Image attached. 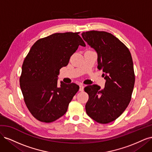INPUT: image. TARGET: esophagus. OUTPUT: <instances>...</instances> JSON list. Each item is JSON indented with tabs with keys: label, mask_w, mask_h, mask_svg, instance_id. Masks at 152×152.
Wrapping results in <instances>:
<instances>
[{
	"label": "esophagus",
	"mask_w": 152,
	"mask_h": 152,
	"mask_svg": "<svg viewBox=\"0 0 152 152\" xmlns=\"http://www.w3.org/2000/svg\"><path fill=\"white\" fill-rule=\"evenodd\" d=\"M84 86L83 85H80V89L79 91H84Z\"/></svg>",
	"instance_id": "obj_1"
}]
</instances>
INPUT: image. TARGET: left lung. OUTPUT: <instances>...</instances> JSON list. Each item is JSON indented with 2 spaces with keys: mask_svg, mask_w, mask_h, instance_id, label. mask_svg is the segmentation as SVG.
Wrapping results in <instances>:
<instances>
[{
  "mask_svg": "<svg viewBox=\"0 0 152 152\" xmlns=\"http://www.w3.org/2000/svg\"><path fill=\"white\" fill-rule=\"evenodd\" d=\"M81 35L97 53L98 68L106 80L103 89L96 84L84 88L89 94L86 113L97 122L108 124L121 116L131 101L135 82L131 54L112 34L89 31Z\"/></svg>",
  "mask_w": 152,
  "mask_h": 152,
  "instance_id": "left-lung-1",
  "label": "left lung"
}]
</instances>
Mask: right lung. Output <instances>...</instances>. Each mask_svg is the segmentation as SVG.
Masks as SVG:
<instances>
[{"label":"right lung","mask_w":152,"mask_h":152,"mask_svg":"<svg viewBox=\"0 0 152 152\" xmlns=\"http://www.w3.org/2000/svg\"><path fill=\"white\" fill-rule=\"evenodd\" d=\"M79 34L56 33L38 40L23 63L20 83L25 102L41 122H52L62 117L79 89L73 83L58 84V78L79 45L86 46Z\"/></svg>","instance_id":"obj_1"}]
</instances>
